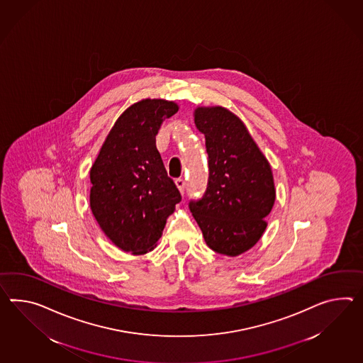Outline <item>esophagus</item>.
Returning <instances> with one entry per match:
<instances>
[{
  "label": "esophagus",
  "mask_w": 363,
  "mask_h": 363,
  "mask_svg": "<svg viewBox=\"0 0 363 363\" xmlns=\"http://www.w3.org/2000/svg\"><path fill=\"white\" fill-rule=\"evenodd\" d=\"M176 185H177L181 193H184V191H185L186 181L184 178H177V179H176Z\"/></svg>",
  "instance_id": "34e87169"
}]
</instances>
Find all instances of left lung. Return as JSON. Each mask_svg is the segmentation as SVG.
<instances>
[{"instance_id": "obj_1", "label": "left lung", "mask_w": 363, "mask_h": 363, "mask_svg": "<svg viewBox=\"0 0 363 363\" xmlns=\"http://www.w3.org/2000/svg\"><path fill=\"white\" fill-rule=\"evenodd\" d=\"M196 128L208 155L207 189L189 208L216 253L239 256L266 228L275 201L272 168L238 116L220 106L198 107Z\"/></svg>"}]
</instances>
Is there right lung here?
Segmentation results:
<instances>
[{"mask_svg": "<svg viewBox=\"0 0 363 363\" xmlns=\"http://www.w3.org/2000/svg\"><path fill=\"white\" fill-rule=\"evenodd\" d=\"M178 111L174 102L143 99L118 118L90 169V208L116 247L152 250L182 196L168 177L156 135Z\"/></svg>", "mask_w": 363, "mask_h": 363, "instance_id": "right-lung-1", "label": "right lung"}]
</instances>
